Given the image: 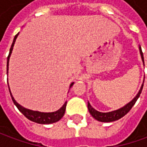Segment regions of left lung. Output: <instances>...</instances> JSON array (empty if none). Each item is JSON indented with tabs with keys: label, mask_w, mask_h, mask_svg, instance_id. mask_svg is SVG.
Returning <instances> with one entry per match:
<instances>
[{
	"label": "left lung",
	"mask_w": 147,
	"mask_h": 147,
	"mask_svg": "<svg viewBox=\"0 0 147 147\" xmlns=\"http://www.w3.org/2000/svg\"><path fill=\"white\" fill-rule=\"evenodd\" d=\"M139 50H140V53H141V55H142V61L144 62V57H143V53H142V48L141 47H139ZM142 88H143V84L142 86V88L139 91L138 94L136 96V97L133 99L132 101H130L128 104H127L125 106L122 107L119 110H115V111H111V112H108V113H101V112H99L97 110H96L94 108L92 107V105H90V103L88 102V110L90 112V114L92 115V116L93 117L94 119H96V120L100 122H113L115 121V120H118L119 119H121L122 117L125 115L126 114H127L129 112V110L132 109L134 104L136 103L137 100L138 99V97L140 96V94L142 93Z\"/></svg>",
	"instance_id": "left-lung-1"
}]
</instances>
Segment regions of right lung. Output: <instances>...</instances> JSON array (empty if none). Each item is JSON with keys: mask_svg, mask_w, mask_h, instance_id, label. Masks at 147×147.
<instances>
[{"mask_svg": "<svg viewBox=\"0 0 147 147\" xmlns=\"http://www.w3.org/2000/svg\"><path fill=\"white\" fill-rule=\"evenodd\" d=\"M19 33L15 35V37L14 38V41H13V43L10 47V49H9V53L8 57H7V68H6V70H7V74H8V69H9V56L11 55V52H12V50H13V47H14V44L15 42V40L18 37ZM74 82L71 83L70 88L73 86ZM9 88V85H8ZM9 93H10V96H11V98H12V100L14 102V104L16 105V107L19 109L20 112L25 116L27 119H28L29 120L31 121L35 122V123H42V124H48V123H55V122L59 121V119L64 116L65 112V109H66V105H67V102H65L64 105L59 109V110L55 111V112H52V113H42V112H38V111H32V110H28V109H25L24 107H22L21 105L18 104L14 99L13 98L12 95H11V92L9 91Z\"/></svg>", "mask_w": 147, "mask_h": 147, "instance_id": "obj_1", "label": "right lung"}]
</instances>
